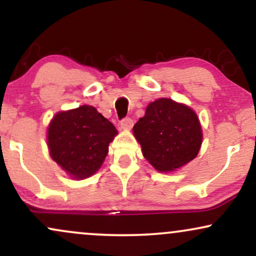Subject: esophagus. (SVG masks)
<instances>
[{
  "label": "esophagus",
  "mask_w": 256,
  "mask_h": 256,
  "mask_svg": "<svg viewBox=\"0 0 256 256\" xmlns=\"http://www.w3.org/2000/svg\"><path fill=\"white\" fill-rule=\"evenodd\" d=\"M120 125H122V128H131L132 125H134V120L131 118H124L120 122Z\"/></svg>",
  "instance_id": "1"
}]
</instances>
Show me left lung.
Wrapping results in <instances>:
<instances>
[{"instance_id": "1", "label": "left lung", "mask_w": 256, "mask_h": 256, "mask_svg": "<svg viewBox=\"0 0 256 256\" xmlns=\"http://www.w3.org/2000/svg\"><path fill=\"white\" fill-rule=\"evenodd\" d=\"M143 156L158 172L174 171L198 156L202 128L192 108L171 98L148 104L146 114L134 126Z\"/></svg>"}]
</instances>
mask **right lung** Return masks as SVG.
<instances>
[{
    "mask_svg": "<svg viewBox=\"0 0 256 256\" xmlns=\"http://www.w3.org/2000/svg\"><path fill=\"white\" fill-rule=\"evenodd\" d=\"M116 128L92 106L58 112L49 124L50 156L74 179L92 176L104 164Z\"/></svg>",
    "mask_w": 256,
    "mask_h": 256,
    "instance_id": "1",
    "label": "right lung"
}]
</instances>
